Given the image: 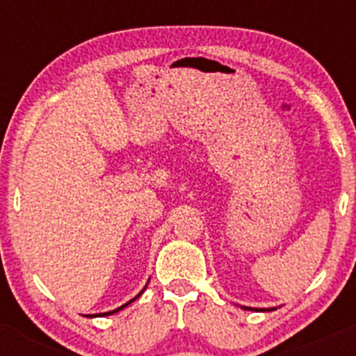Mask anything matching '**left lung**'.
<instances>
[{
	"instance_id": "8db88e82",
	"label": "left lung",
	"mask_w": 356,
	"mask_h": 356,
	"mask_svg": "<svg viewBox=\"0 0 356 356\" xmlns=\"http://www.w3.org/2000/svg\"><path fill=\"white\" fill-rule=\"evenodd\" d=\"M270 310H274V308H270Z\"/></svg>"
}]
</instances>
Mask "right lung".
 <instances>
[{"mask_svg": "<svg viewBox=\"0 0 356 356\" xmlns=\"http://www.w3.org/2000/svg\"><path fill=\"white\" fill-rule=\"evenodd\" d=\"M141 293H143V291H141ZM141 293H139V294H141ZM139 294H138V296H139ZM138 296H136V298H138ZM136 298H134V300H136ZM134 300H131V301H134ZM131 301H129V303H125V305H122V307H118V308H117V310H111V312H106V314H102V317H105V315H111V314H117V312H118V310H122V308H125V307H127V305H131Z\"/></svg>", "mask_w": 356, "mask_h": 356, "instance_id": "obj_1", "label": "right lung"}]
</instances>
